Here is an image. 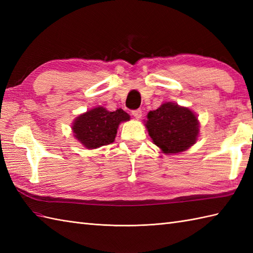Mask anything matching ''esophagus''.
<instances>
[{
  "label": "esophagus",
  "instance_id": "34e87169",
  "mask_svg": "<svg viewBox=\"0 0 253 253\" xmlns=\"http://www.w3.org/2000/svg\"><path fill=\"white\" fill-rule=\"evenodd\" d=\"M131 114H132L133 117L137 118V120H139V118H141V116H142V111L141 110H135V111L131 112Z\"/></svg>",
  "mask_w": 253,
  "mask_h": 253
}]
</instances>
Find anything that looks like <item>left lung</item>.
<instances>
[{"mask_svg": "<svg viewBox=\"0 0 253 253\" xmlns=\"http://www.w3.org/2000/svg\"><path fill=\"white\" fill-rule=\"evenodd\" d=\"M146 125L153 143L163 153L175 154L189 149L199 136V121L188 107L166 102L150 111Z\"/></svg>", "mask_w": 253, "mask_h": 253, "instance_id": "1", "label": "left lung"}]
</instances>
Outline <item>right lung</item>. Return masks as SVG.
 Here are the masks:
<instances>
[{"mask_svg": "<svg viewBox=\"0 0 253 253\" xmlns=\"http://www.w3.org/2000/svg\"><path fill=\"white\" fill-rule=\"evenodd\" d=\"M130 120L125 111L118 109L110 112L102 106L94 107L74 121V137L87 149H96L114 142L118 126Z\"/></svg>", "mask_w": 253, "mask_h": 253, "instance_id": "1", "label": "right lung"}]
</instances>
